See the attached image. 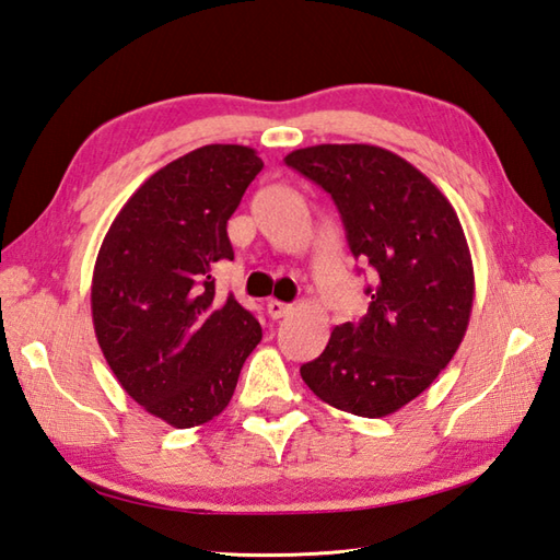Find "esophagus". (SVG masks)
<instances>
[{
  "instance_id": "esophagus-1",
  "label": "esophagus",
  "mask_w": 560,
  "mask_h": 560,
  "mask_svg": "<svg viewBox=\"0 0 560 560\" xmlns=\"http://www.w3.org/2000/svg\"><path fill=\"white\" fill-rule=\"evenodd\" d=\"M267 313H269V317H273V319L289 317V315L293 313V305L281 303V301H269V303H267Z\"/></svg>"
}]
</instances>
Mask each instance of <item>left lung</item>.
<instances>
[{"label":"left lung","mask_w":560,"mask_h":560,"mask_svg":"<svg viewBox=\"0 0 560 560\" xmlns=\"http://www.w3.org/2000/svg\"><path fill=\"white\" fill-rule=\"evenodd\" d=\"M287 165L331 195L351 255L375 273L361 323L331 329L301 377L335 409L395 413L433 385L467 335L474 265L457 211L419 168L373 144L307 147Z\"/></svg>","instance_id":"left-lung-1"}]
</instances>
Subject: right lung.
Listing matches in <instances>:
<instances>
[{
  "label": "right lung",
  "instance_id": "right-lung-1",
  "mask_svg": "<svg viewBox=\"0 0 560 560\" xmlns=\"http://www.w3.org/2000/svg\"><path fill=\"white\" fill-rule=\"evenodd\" d=\"M261 165L241 144L185 153L127 199L98 249V347L127 395L173 428L217 419L261 339L255 315L217 295L211 277L233 259L225 225Z\"/></svg>",
  "mask_w": 560,
  "mask_h": 560
}]
</instances>
